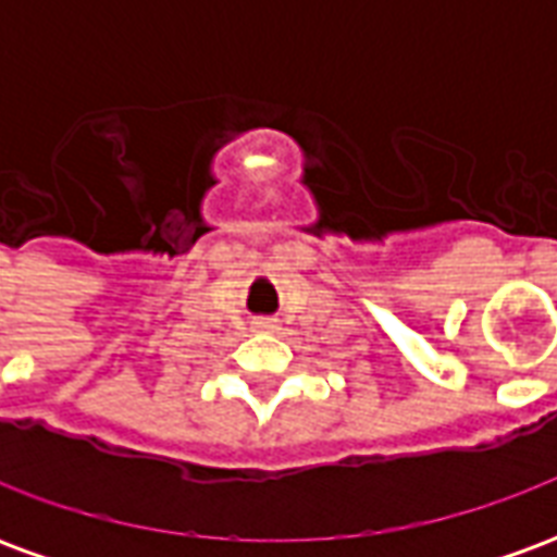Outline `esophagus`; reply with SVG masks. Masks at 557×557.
Here are the masks:
<instances>
[{
  "label": "esophagus",
  "mask_w": 557,
  "mask_h": 557,
  "mask_svg": "<svg viewBox=\"0 0 557 557\" xmlns=\"http://www.w3.org/2000/svg\"><path fill=\"white\" fill-rule=\"evenodd\" d=\"M253 327L256 331H274V327H277V319H256Z\"/></svg>",
  "instance_id": "1"
}]
</instances>
